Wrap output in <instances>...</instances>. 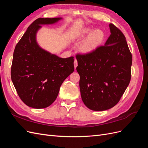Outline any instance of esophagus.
Here are the masks:
<instances>
[{"label":"esophagus","mask_w":148,"mask_h":148,"mask_svg":"<svg viewBox=\"0 0 148 148\" xmlns=\"http://www.w3.org/2000/svg\"><path fill=\"white\" fill-rule=\"evenodd\" d=\"M74 66H75V69H76V68H77V66H78V61L77 59H75L74 60Z\"/></svg>","instance_id":"34e87169"}]
</instances>
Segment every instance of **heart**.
I'll return each instance as SVG.
<instances>
[{
    "instance_id": "obj_1",
    "label": "heart",
    "mask_w": 148,
    "mask_h": 148,
    "mask_svg": "<svg viewBox=\"0 0 148 148\" xmlns=\"http://www.w3.org/2000/svg\"><path fill=\"white\" fill-rule=\"evenodd\" d=\"M86 36H88L87 38L79 46L81 52L85 53L92 52L99 47L104 42L106 38V34L104 31L101 29L94 30L88 28L79 31L75 38L78 39H82Z\"/></svg>"
}]
</instances>
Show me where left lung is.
Masks as SVG:
<instances>
[{
  "mask_svg": "<svg viewBox=\"0 0 148 148\" xmlns=\"http://www.w3.org/2000/svg\"><path fill=\"white\" fill-rule=\"evenodd\" d=\"M104 46L88 53H77L79 88L84 105L102 111L115 106L131 79L132 55L124 34L114 24Z\"/></svg>",
  "mask_w": 148,
  "mask_h": 148,
  "instance_id": "obj_1",
  "label": "left lung"
}]
</instances>
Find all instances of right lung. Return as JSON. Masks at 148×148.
Segmentation results:
<instances>
[{"label": "right lung", "mask_w": 148, "mask_h": 148, "mask_svg": "<svg viewBox=\"0 0 148 148\" xmlns=\"http://www.w3.org/2000/svg\"><path fill=\"white\" fill-rule=\"evenodd\" d=\"M60 18H39L31 23L16 44L13 56L11 78L26 105L47 107L55 101L62 83L74 71V57L66 59L39 47L36 34L41 25L52 24Z\"/></svg>", "instance_id": "1"}]
</instances>
